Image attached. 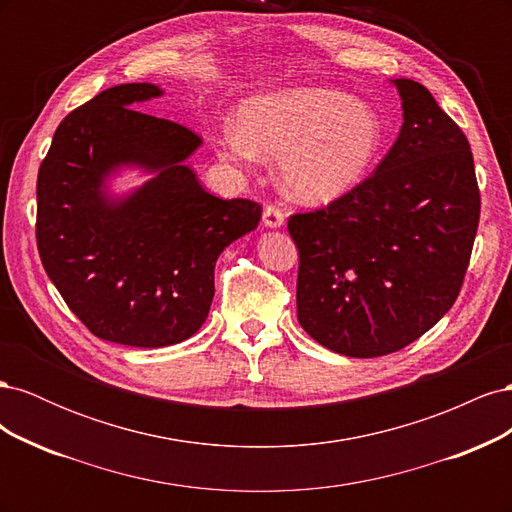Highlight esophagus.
Wrapping results in <instances>:
<instances>
[{
    "label": "esophagus",
    "instance_id": "34e87169",
    "mask_svg": "<svg viewBox=\"0 0 512 512\" xmlns=\"http://www.w3.org/2000/svg\"><path fill=\"white\" fill-rule=\"evenodd\" d=\"M262 224H265L267 228H280V226H284V211L273 207V205L265 207V213H262Z\"/></svg>",
    "mask_w": 512,
    "mask_h": 512
}]
</instances>
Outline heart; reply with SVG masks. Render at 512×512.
<instances>
[{
  "label": "heart",
  "instance_id": "obj_1",
  "mask_svg": "<svg viewBox=\"0 0 512 512\" xmlns=\"http://www.w3.org/2000/svg\"><path fill=\"white\" fill-rule=\"evenodd\" d=\"M220 156L241 166L280 158L290 198L327 205L354 192L376 168L384 123L374 106L329 87H290L239 104L220 132Z\"/></svg>",
  "mask_w": 512,
  "mask_h": 512
}]
</instances>
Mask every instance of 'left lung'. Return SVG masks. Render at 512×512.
Instances as JSON below:
<instances>
[{
	"mask_svg": "<svg viewBox=\"0 0 512 512\" xmlns=\"http://www.w3.org/2000/svg\"><path fill=\"white\" fill-rule=\"evenodd\" d=\"M391 83L404 123L374 175L288 220L301 327L354 359L406 348L453 307L480 215L466 134L421 83Z\"/></svg>",
	"mask_w": 512,
	"mask_h": 512,
	"instance_id": "left-lung-1",
	"label": "left lung"
}]
</instances>
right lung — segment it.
Instances as JSON below:
<instances>
[{"label":"right lung","instance_id":"add662e5","mask_svg":"<svg viewBox=\"0 0 512 512\" xmlns=\"http://www.w3.org/2000/svg\"><path fill=\"white\" fill-rule=\"evenodd\" d=\"M162 94L126 83L76 108L55 130L36 185L46 275L91 333L134 348L173 346L203 327L218 256L262 213L252 200L209 194L185 164L203 141L136 108ZM123 167L150 179L115 197L107 181Z\"/></svg>","mask_w":512,"mask_h":512}]
</instances>
